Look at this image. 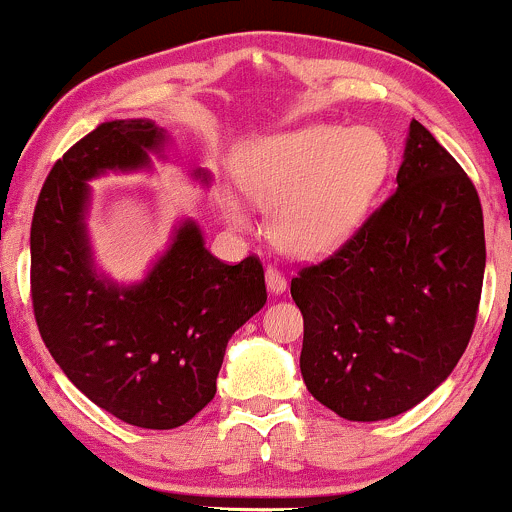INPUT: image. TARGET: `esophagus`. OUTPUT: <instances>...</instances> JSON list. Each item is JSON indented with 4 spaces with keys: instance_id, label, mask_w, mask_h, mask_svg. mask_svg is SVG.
Wrapping results in <instances>:
<instances>
[{
    "instance_id": "34e87169",
    "label": "esophagus",
    "mask_w": 512,
    "mask_h": 512,
    "mask_svg": "<svg viewBox=\"0 0 512 512\" xmlns=\"http://www.w3.org/2000/svg\"><path fill=\"white\" fill-rule=\"evenodd\" d=\"M266 286H268V291L283 293V291H286V276H283L278 268L266 266Z\"/></svg>"
}]
</instances>
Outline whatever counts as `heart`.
Wrapping results in <instances>:
<instances>
[{
  "label": "heart",
  "mask_w": 512,
  "mask_h": 512,
  "mask_svg": "<svg viewBox=\"0 0 512 512\" xmlns=\"http://www.w3.org/2000/svg\"><path fill=\"white\" fill-rule=\"evenodd\" d=\"M391 169L388 141L373 129L311 124L261 141L236 164L239 186L268 211V236L293 256H323L346 244L368 216ZM219 206L236 229L249 206L224 186Z\"/></svg>",
  "instance_id": "b5f03b06"
}]
</instances>
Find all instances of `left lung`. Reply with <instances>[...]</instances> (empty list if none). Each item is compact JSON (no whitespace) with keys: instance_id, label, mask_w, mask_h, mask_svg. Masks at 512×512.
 <instances>
[{"instance_id":"left-lung-1","label":"left lung","mask_w":512,"mask_h":512,"mask_svg":"<svg viewBox=\"0 0 512 512\" xmlns=\"http://www.w3.org/2000/svg\"><path fill=\"white\" fill-rule=\"evenodd\" d=\"M396 184L346 244L291 278L303 313V381L348 421L418 406L450 376L478 318V191L416 119Z\"/></svg>"}]
</instances>
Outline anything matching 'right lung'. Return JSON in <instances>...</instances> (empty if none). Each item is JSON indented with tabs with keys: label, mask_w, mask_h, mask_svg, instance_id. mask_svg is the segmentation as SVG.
<instances>
[{
	"label": "right lung",
	"mask_w": 512,
	"mask_h": 512,
	"mask_svg": "<svg viewBox=\"0 0 512 512\" xmlns=\"http://www.w3.org/2000/svg\"><path fill=\"white\" fill-rule=\"evenodd\" d=\"M164 131L146 119L96 126L49 171L32 219V308L42 341L89 401L129 426H184L216 393L226 343L266 303L258 256L229 266L186 221L131 288L96 276L86 179L149 166ZM201 176V171H199Z\"/></svg>",
	"instance_id": "obj_1"
}]
</instances>
